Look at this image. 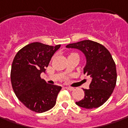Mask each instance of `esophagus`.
I'll return each instance as SVG.
<instances>
[{
    "label": "esophagus",
    "instance_id": "34e87169",
    "mask_svg": "<svg viewBox=\"0 0 128 128\" xmlns=\"http://www.w3.org/2000/svg\"><path fill=\"white\" fill-rule=\"evenodd\" d=\"M65 88L69 90H73L74 89V88H73V87H68V86H66V87H65Z\"/></svg>",
    "mask_w": 128,
    "mask_h": 128
}]
</instances>
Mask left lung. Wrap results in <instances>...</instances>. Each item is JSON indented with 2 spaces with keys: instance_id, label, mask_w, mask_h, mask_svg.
<instances>
[{
  "instance_id": "obj_1",
  "label": "left lung",
  "mask_w": 128,
  "mask_h": 128,
  "mask_svg": "<svg viewBox=\"0 0 128 128\" xmlns=\"http://www.w3.org/2000/svg\"><path fill=\"white\" fill-rule=\"evenodd\" d=\"M66 47L77 49L84 54L86 64L84 73L91 79L89 88L84 89V98L76 104L86 109L98 108L110 98L116 84V66L112 56L104 45L91 40L69 44Z\"/></svg>"
}]
</instances>
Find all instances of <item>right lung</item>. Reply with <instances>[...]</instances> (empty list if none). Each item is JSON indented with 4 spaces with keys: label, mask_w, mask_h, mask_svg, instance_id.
Instances as JSON below:
<instances>
[{
    "label": "right lung",
    "mask_w": 128,
    "mask_h": 128,
    "mask_svg": "<svg viewBox=\"0 0 128 128\" xmlns=\"http://www.w3.org/2000/svg\"><path fill=\"white\" fill-rule=\"evenodd\" d=\"M60 44L50 46L32 42L16 54L12 64L10 79L16 96L30 110L43 112L52 108L62 87L49 84L40 77Z\"/></svg>",
    "instance_id": "obj_1"
}]
</instances>
